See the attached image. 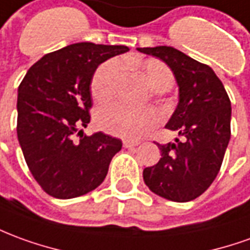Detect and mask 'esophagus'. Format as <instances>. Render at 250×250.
I'll list each match as a JSON object with an SVG mask.
<instances>
[{"mask_svg": "<svg viewBox=\"0 0 250 250\" xmlns=\"http://www.w3.org/2000/svg\"><path fill=\"white\" fill-rule=\"evenodd\" d=\"M123 146L130 149V147H134V146H138V142H131V141H123Z\"/></svg>", "mask_w": 250, "mask_h": 250, "instance_id": "34e87169", "label": "esophagus"}]
</instances>
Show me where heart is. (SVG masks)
<instances>
[{"label": "heart", "instance_id": "obj_1", "mask_svg": "<svg viewBox=\"0 0 250 250\" xmlns=\"http://www.w3.org/2000/svg\"><path fill=\"white\" fill-rule=\"evenodd\" d=\"M138 64L158 92L172 88L174 77L164 62L146 59ZM120 71L122 62L119 59H108L96 69L90 81V92L96 100L103 103L112 99L118 88ZM160 122L161 115L155 108H135L120 103L103 105L96 113V125L101 130L125 139H138L160 125Z\"/></svg>", "mask_w": 250, "mask_h": 250}]
</instances>
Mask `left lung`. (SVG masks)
Here are the masks:
<instances>
[{"label": "left lung", "instance_id": "left-lung-1", "mask_svg": "<svg viewBox=\"0 0 250 250\" xmlns=\"http://www.w3.org/2000/svg\"><path fill=\"white\" fill-rule=\"evenodd\" d=\"M138 51L162 59L179 83V104L165 125L183 139L157 143L161 158L145 167L150 191L172 202H189L212 184L230 141L231 104L222 81L207 64L173 47H143Z\"/></svg>", "mask_w": 250, "mask_h": 250}]
</instances>
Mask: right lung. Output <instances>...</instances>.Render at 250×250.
<instances>
[{
	"mask_svg": "<svg viewBox=\"0 0 250 250\" xmlns=\"http://www.w3.org/2000/svg\"><path fill=\"white\" fill-rule=\"evenodd\" d=\"M127 51L125 46L76 43L44 55L22 78L17 138L29 172L50 196L71 199L93 191L122 149L118 138L78 130L90 122V81L97 66Z\"/></svg>",
	"mask_w": 250,
	"mask_h": 250,
	"instance_id": "1",
	"label": "right lung"
}]
</instances>
